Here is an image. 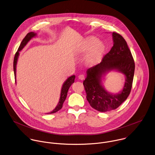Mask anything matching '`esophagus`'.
<instances>
[{"label":"esophagus","mask_w":155,"mask_h":155,"mask_svg":"<svg viewBox=\"0 0 155 155\" xmlns=\"http://www.w3.org/2000/svg\"><path fill=\"white\" fill-rule=\"evenodd\" d=\"M78 78L80 79V80H83L84 79V78H85V76H84V74H80V75H78Z\"/></svg>","instance_id":"esophagus-1"}]
</instances>
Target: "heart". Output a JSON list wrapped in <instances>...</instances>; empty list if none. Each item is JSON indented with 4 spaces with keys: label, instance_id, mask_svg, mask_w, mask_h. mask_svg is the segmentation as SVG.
<instances>
[{
    "label": "heart",
    "instance_id": "b5f03b06",
    "mask_svg": "<svg viewBox=\"0 0 155 155\" xmlns=\"http://www.w3.org/2000/svg\"><path fill=\"white\" fill-rule=\"evenodd\" d=\"M106 51L105 44L98 40L95 37H89L84 40L80 45L78 51L85 53L88 51L86 56V61L89 64H94L102 58Z\"/></svg>",
    "mask_w": 155,
    "mask_h": 155
}]
</instances>
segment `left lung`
Returning <instances> with one entry per match:
<instances>
[{
  "instance_id": "left-lung-1",
  "label": "left lung",
  "mask_w": 155,
  "mask_h": 155,
  "mask_svg": "<svg viewBox=\"0 0 155 155\" xmlns=\"http://www.w3.org/2000/svg\"><path fill=\"white\" fill-rule=\"evenodd\" d=\"M114 46L101 63L89 68L83 85L86 98L92 107L100 112H108L118 108L130 93L135 72V62L124 38L112 32ZM115 70L125 76L123 89L117 94L107 91L102 84V78L110 71Z\"/></svg>"
}]
</instances>
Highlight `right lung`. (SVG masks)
<instances>
[{"label": "right lung", "instance_id": "add662e5", "mask_svg": "<svg viewBox=\"0 0 155 155\" xmlns=\"http://www.w3.org/2000/svg\"><path fill=\"white\" fill-rule=\"evenodd\" d=\"M37 36V34L34 32H30L29 33L27 34V35L25 36V37L23 39L22 41L21 42L18 51H17V52L15 54V57L14 58V63H13V68H14V76H15V80H16V65H17V60H18V58L19 56V52L20 51H21L23 49V48L26 45V44L28 43V41L32 38L33 37H35ZM75 76L74 75L69 77V78H67V80L64 82L61 89V93H60V97L59 99V101L58 104L57 105V106L55 107V108L51 112L49 113H47V114H54L57 112V111H58L59 110H60L62 107H63V104L64 103V101H65L66 97H67V94H68V90L70 87V86H71V84L72 83H74V80H75Z\"/></svg>", "mask_w": 155, "mask_h": 155}]
</instances>
